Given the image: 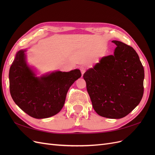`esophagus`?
<instances>
[{
    "label": "esophagus",
    "instance_id": "1",
    "mask_svg": "<svg viewBox=\"0 0 155 155\" xmlns=\"http://www.w3.org/2000/svg\"><path fill=\"white\" fill-rule=\"evenodd\" d=\"M79 69H80V70H81V74H83L85 72V71H86V70H87V68L85 67H79Z\"/></svg>",
    "mask_w": 155,
    "mask_h": 155
}]
</instances>
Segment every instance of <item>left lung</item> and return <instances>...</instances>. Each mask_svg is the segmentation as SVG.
I'll list each match as a JSON object with an SVG mask.
<instances>
[{
    "label": "left lung",
    "instance_id": "obj_1",
    "mask_svg": "<svg viewBox=\"0 0 155 155\" xmlns=\"http://www.w3.org/2000/svg\"><path fill=\"white\" fill-rule=\"evenodd\" d=\"M114 55L103 58L83 74L94 109L107 118L120 119L137 107L143 94L144 69L134 48L118 41Z\"/></svg>",
    "mask_w": 155,
    "mask_h": 155
}]
</instances>
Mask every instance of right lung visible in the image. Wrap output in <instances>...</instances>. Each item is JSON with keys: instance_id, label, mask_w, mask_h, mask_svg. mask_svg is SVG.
<instances>
[{"instance_id": "obj_1", "label": "right lung", "mask_w": 155, "mask_h": 155, "mask_svg": "<svg viewBox=\"0 0 155 155\" xmlns=\"http://www.w3.org/2000/svg\"><path fill=\"white\" fill-rule=\"evenodd\" d=\"M25 51H18L9 72L13 100L34 118H46L57 114L63 107L68 89L81 76L80 70L58 71L35 77L26 63Z\"/></svg>"}]
</instances>
